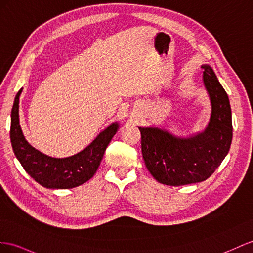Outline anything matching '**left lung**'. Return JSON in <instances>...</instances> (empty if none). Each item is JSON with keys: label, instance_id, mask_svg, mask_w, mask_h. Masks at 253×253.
Instances as JSON below:
<instances>
[{"label": "left lung", "instance_id": "left-lung-1", "mask_svg": "<svg viewBox=\"0 0 253 253\" xmlns=\"http://www.w3.org/2000/svg\"><path fill=\"white\" fill-rule=\"evenodd\" d=\"M211 101V116L204 132L177 139L159 128H141L142 155L147 170L160 184L184 186L209 178L228 154L232 142L230 101L212 69L202 66Z\"/></svg>", "mask_w": 253, "mask_h": 253}]
</instances>
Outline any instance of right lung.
<instances>
[{
    "label": "right lung",
    "mask_w": 253,
    "mask_h": 253,
    "mask_svg": "<svg viewBox=\"0 0 253 253\" xmlns=\"http://www.w3.org/2000/svg\"><path fill=\"white\" fill-rule=\"evenodd\" d=\"M16 95L11 110L10 141L17 159L29 175L49 189H69L78 187L94 176L108 144L118 131L119 124L113 123L100 132L85 150L67 158H52L38 152L25 140L19 124V96Z\"/></svg>",
    "instance_id": "add662e5"
}]
</instances>
